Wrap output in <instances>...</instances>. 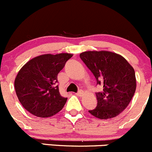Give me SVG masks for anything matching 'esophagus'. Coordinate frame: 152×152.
Wrapping results in <instances>:
<instances>
[{
	"label": "esophagus",
	"mask_w": 152,
	"mask_h": 152,
	"mask_svg": "<svg viewBox=\"0 0 152 152\" xmlns=\"http://www.w3.org/2000/svg\"><path fill=\"white\" fill-rule=\"evenodd\" d=\"M83 94V91L82 90H79L77 92L75 93V94L77 96H82Z\"/></svg>",
	"instance_id": "34e87169"
}]
</instances>
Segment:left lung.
I'll list each match as a JSON object with an SVG mask.
<instances>
[{
  "label": "left lung",
  "mask_w": 152,
  "mask_h": 152,
  "mask_svg": "<svg viewBox=\"0 0 152 152\" xmlns=\"http://www.w3.org/2000/svg\"><path fill=\"white\" fill-rule=\"evenodd\" d=\"M80 58L95 77L101 91L96 92L97 104L89 110L93 116L109 119L121 114L134 94L135 72L124 57L106 51L84 52Z\"/></svg>",
  "instance_id": "obj_1"
}]
</instances>
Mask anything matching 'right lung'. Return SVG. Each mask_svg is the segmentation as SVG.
Listing matches in <instances>:
<instances>
[{
    "label": "right lung",
    "mask_w": 152,
    "mask_h": 152,
    "mask_svg": "<svg viewBox=\"0 0 152 152\" xmlns=\"http://www.w3.org/2000/svg\"><path fill=\"white\" fill-rule=\"evenodd\" d=\"M72 57L68 53L40 55L22 67L15 80V88L26 110L34 116L48 118L63 109L67 98L60 94L58 75Z\"/></svg>",
    "instance_id": "add662e5"
}]
</instances>
